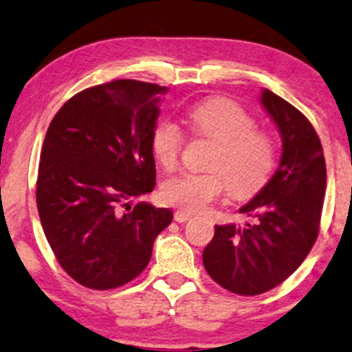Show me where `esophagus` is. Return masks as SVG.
Here are the masks:
<instances>
[{
	"label": "esophagus",
	"instance_id": "esophagus-1",
	"mask_svg": "<svg viewBox=\"0 0 352 352\" xmlns=\"http://www.w3.org/2000/svg\"><path fill=\"white\" fill-rule=\"evenodd\" d=\"M191 217H193V216H191L190 212H185V211H182V209H180V211H175V214H173V219H175L177 222H180V224H182V222H186V221H190Z\"/></svg>",
	"mask_w": 352,
	"mask_h": 352
}]
</instances>
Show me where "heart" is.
<instances>
[{"label":"heart","instance_id":"1","mask_svg":"<svg viewBox=\"0 0 352 352\" xmlns=\"http://www.w3.org/2000/svg\"><path fill=\"white\" fill-rule=\"evenodd\" d=\"M191 131L214 141L206 172H182L162 184L161 197L170 206L204 211L226 188L235 198H250L268 182L276 164V146L268 133L256 130L255 118L232 100L211 97L186 113ZM185 138L179 124L161 120L151 133V149L164 168L179 162Z\"/></svg>","mask_w":352,"mask_h":352}]
</instances>
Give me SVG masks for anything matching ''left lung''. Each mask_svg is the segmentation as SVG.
Returning a JSON list of instances; mask_svg holds the SVG:
<instances>
[{
  "label": "left lung",
  "instance_id": "left-lung-1",
  "mask_svg": "<svg viewBox=\"0 0 352 352\" xmlns=\"http://www.w3.org/2000/svg\"><path fill=\"white\" fill-rule=\"evenodd\" d=\"M261 104L283 140L278 170L245 206V226H216L203 252L208 274L239 296H258L299 268L318 237L327 166L312 123L265 89Z\"/></svg>",
  "mask_w": 352,
  "mask_h": 352
}]
</instances>
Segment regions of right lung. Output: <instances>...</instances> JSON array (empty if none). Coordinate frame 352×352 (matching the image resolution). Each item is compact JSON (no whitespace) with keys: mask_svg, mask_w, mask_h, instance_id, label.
<instances>
[{"mask_svg":"<svg viewBox=\"0 0 352 352\" xmlns=\"http://www.w3.org/2000/svg\"><path fill=\"white\" fill-rule=\"evenodd\" d=\"M167 87L135 79L73 96L48 126L37 175V208L58 263L84 287L107 291L148 266L172 211L126 201L151 193V133Z\"/></svg>","mask_w":352,"mask_h":352,"instance_id":"right-lung-1","label":"right lung"}]
</instances>
